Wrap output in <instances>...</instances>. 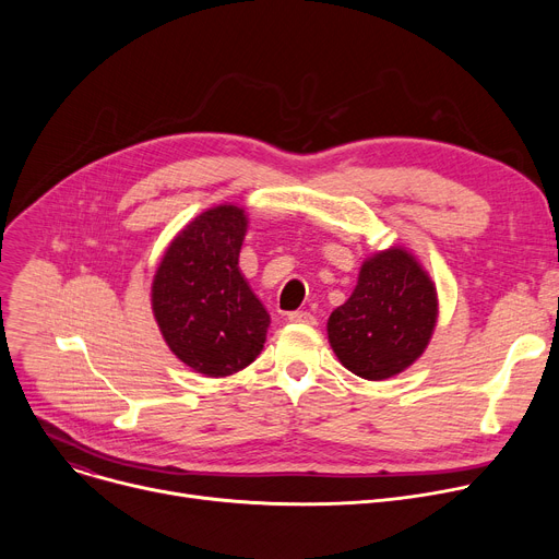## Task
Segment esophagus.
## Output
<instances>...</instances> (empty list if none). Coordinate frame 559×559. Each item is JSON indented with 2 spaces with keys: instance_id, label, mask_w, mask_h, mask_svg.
Here are the masks:
<instances>
[{
  "instance_id": "esophagus-1",
  "label": "esophagus",
  "mask_w": 559,
  "mask_h": 559,
  "mask_svg": "<svg viewBox=\"0 0 559 559\" xmlns=\"http://www.w3.org/2000/svg\"><path fill=\"white\" fill-rule=\"evenodd\" d=\"M287 319L292 321V324H314V317H312L308 310H295V312H289Z\"/></svg>"
}]
</instances>
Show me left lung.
Masks as SVG:
<instances>
[{
    "instance_id": "8db88e82",
    "label": "left lung",
    "mask_w": 559,
    "mask_h": 559,
    "mask_svg": "<svg viewBox=\"0 0 559 559\" xmlns=\"http://www.w3.org/2000/svg\"><path fill=\"white\" fill-rule=\"evenodd\" d=\"M437 321L435 285L403 249L365 260L354 295L329 319L340 362L367 380H385L413 365Z\"/></svg>"
}]
</instances>
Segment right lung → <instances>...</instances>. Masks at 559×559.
Returning a JSON list of instances; mask_svg holds the SVG:
<instances>
[{"instance_id":"1","label":"right lung","mask_w":559,"mask_h":559,"mask_svg":"<svg viewBox=\"0 0 559 559\" xmlns=\"http://www.w3.org/2000/svg\"><path fill=\"white\" fill-rule=\"evenodd\" d=\"M247 215L217 205L167 247L152 285V306L171 354L205 376H230L262 350L270 314L240 274Z\"/></svg>"}]
</instances>
